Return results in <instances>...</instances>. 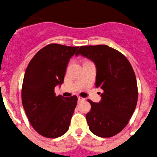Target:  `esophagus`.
Segmentation results:
<instances>
[{
    "label": "esophagus",
    "instance_id": "esophagus-1",
    "mask_svg": "<svg viewBox=\"0 0 157 157\" xmlns=\"http://www.w3.org/2000/svg\"><path fill=\"white\" fill-rule=\"evenodd\" d=\"M85 101V98H81V97H80V96H79V97H78V101H79V102H81V101Z\"/></svg>",
    "mask_w": 157,
    "mask_h": 157
}]
</instances>
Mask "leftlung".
Listing matches in <instances>:
<instances>
[{"mask_svg": "<svg viewBox=\"0 0 157 157\" xmlns=\"http://www.w3.org/2000/svg\"><path fill=\"white\" fill-rule=\"evenodd\" d=\"M81 55L95 64L96 87L103 90L98 103L88 99L91 111L86 114L94 135L109 138L120 133L129 122L138 101L135 72L125 56L107 45L81 46Z\"/></svg>", "mask_w": 157, "mask_h": 157, "instance_id": "obj_1", "label": "left lung"}]
</instances>
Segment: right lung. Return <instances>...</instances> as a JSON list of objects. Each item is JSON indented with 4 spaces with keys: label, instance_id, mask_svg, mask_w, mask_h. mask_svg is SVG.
I'll list each match as a JSON object with an SVG mask.
<instances>
[{
    "label": "right lung",
    "instance_id": "obj_1",
    "mask_svg": "<svg viewBox=\"0 0 157 157\" xmlns=\"http://www.w3.org/2000/svg\"><path fill=\"white\" fill-rule=\"evenodd\" d=\"M78 48L48 44L33 56L25 72L22 105L32 127L46 138H59L70 127L77 97L56 96L54 91L63 83L70 59Z\"/></svg>",
    "mask_w": 157,
    "mask_h": 157
}]
</instances>
